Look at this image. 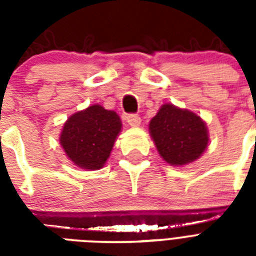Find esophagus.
<instances>
[{
    "mask_svg": "<svg viewBox=\"0 0 256 256\" xmlns=\"http://www.w3.org/2000/svg\"><path fill=\"white\" fill-rule=\"evenodd\" d=\"M126 122H128L132 128H136V126H140V116H136V114H128L126 116Z\"/></svg>",
    "mask_w": 256,
    "mask_h": 256,
    "instance_id": "1",
    "label": "esophagus"
}]
</instances>
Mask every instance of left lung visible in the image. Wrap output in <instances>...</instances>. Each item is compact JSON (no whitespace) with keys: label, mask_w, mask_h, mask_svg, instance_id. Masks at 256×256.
Instances as JSON below:
<instances>
[{"label":"left lung","mask_w":256,"mask_h":256,"mask_svg":"<svg viewBox=\"0 0 256 256\" xmlns=\"http://www.w3.org/2000/svg\"><path fill=\"white\" fill-rule=\"evenodd\" d=\"M160 156L171 166H183L198 160L208 144L204 120L195 112L164 104L148 124Z\"/></svg>","instance_id":"1"}]
</instances>
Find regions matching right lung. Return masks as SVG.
Returning <instances> with one entry per match:
<instances>
[{"label": "right lung", "mask_w": 256, "mask_h": 256, "mask_svg": "<svg viewBox=\"0 0 256 256\" xmlns=\"http://www.w3.org/2000/svg\"><path fill=\"white\" fill-rule=\"evenodd\" d=\"M122 124L116 112L92 104L66 120L60 144L76 166L100 170L110 156Z\"/></svg>", "instance_id": "1"}]
</instances>
